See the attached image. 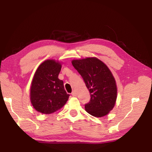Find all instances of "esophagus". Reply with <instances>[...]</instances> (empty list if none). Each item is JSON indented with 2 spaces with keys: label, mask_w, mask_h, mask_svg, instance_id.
Listing matches in <instances>:
<instances>
[{
  "label": "esophagus",
  "mask_w": 152,
  "mask_h": 152,
  "mask_svg": "<svg viewBox=\"0 0 152 152\" xmlns=\"http://www.w3.org/2000/svg\"><path fill=\"white\" fill-rule=\"evenodd\" d=\"M72 95L74 96H77V93L76 91H73L72 92Z\"/></svg>",
  "instance_id": "1"
}]
</instances>
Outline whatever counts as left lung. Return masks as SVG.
Instances as JSON below:
<instances>
[{
  "label": "left lung",
  "instance_id": "obj_1",
  "mask_svg": "<svg viewBox=\"0 0 152 152\" xmlns=\"http://www.w3.org/2000/svg\"><path fill=\"white\" fill-rule=\"evenodd\" d=\"M74 67L82 76L91 95L85 105L86 112L96 118L109 114L117 99V86L114 76L106 64L96 57L72 61Z\"/></svg>",
  "mask_w": 152,
  "mask_h": 152
}]
</instances>
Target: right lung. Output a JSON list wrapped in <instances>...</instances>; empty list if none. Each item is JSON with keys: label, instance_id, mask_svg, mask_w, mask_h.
Segmentation results:
<instances>
[{"label": "right lung", "instance_id": "1", "mask_svg": "<svg viewBox=\"0 0 152 152\" xmlns=\"http://www.w3.org/2000/svg\"><path fill=\"white\" fill-rule=\"evenodd\" d=\"M61 63L54 59L44 61L34 73L30 89V99L38 112L50 114L66 104L70 95L64 88L63 80L58 78Z\"/></svg>", "mask_w": 152, "mask_h": 152}]
</instances>
